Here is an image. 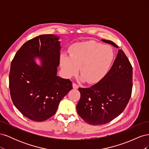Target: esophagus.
I'll list each match as a JSON object with an SVG mask.
<instances>
[{"label":"esophagus","mask_w":149,"mask_h":149,"mask_svg":"<svg viewBox=\"0 0 149 149\" xmlns=\"http://www.w3.org/2000/svg\"><path fill=\"white\" fill-rule=\"evenodd\" d=\"M79 88V86L76 84V83H73V89H78Z\"/></svg>","instance_id":"1"}]
</instances>
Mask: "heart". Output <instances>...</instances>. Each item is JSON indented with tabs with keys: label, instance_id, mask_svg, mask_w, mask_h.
Instances as JSON below:
<instances>
[{
	"label": "heart",
	"instance_id": "b5f03b06",
	"mask_svg": "<svg viewBox=\"0 0 149 149\" xmlns=\"http://www.w3.org/2000/svg\"><path fill=\"white\" fill-rule=\"evenodd\" d=\"M114 58L111 47L91 40L73 45L70 55H61L60 66L67 78L77 75L80 68V81L96 84L107 74Z\"/></svg>",
	"mask_w": 149,
	"mask_h": 149
}]
</instances>
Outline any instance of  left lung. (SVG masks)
I'll use <instances>...</instances> for the list:
<instances>
[{
  "label": "left lung",
  "mask_w": 149,
  "mask_h": 149,
  "mask_svg": "<svg viewBox=\"0 0 149 149\" xmlns=\"http://www.w3.org/2000/svg\"><path fill=\"white\" fill-rule=\"evenodd\" d=\"M116 48L111 40H101ZM132 67L122 49L111 68L101 81L87 88H79L80 100L76 106L78 115L91 125L105 124L123 112L131 96Z\"/></svg>",
  "instance_id": "obj_1"
}]
</instances>
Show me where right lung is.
Wrapping results in <instances>:
<instances>
[{"instance_id":"right-lung-1","label":"right lung","mask_w":149,"mask_h":149,"mask_svg":"<svg viewBox=\"0 0 149 149\" xmlns=\"http://www.w3.org/2000/svg\"><path fill=\"white\" fill-rule=\"evenodd\" d=\"M57 35H41L25 43L10 66L9 88L14 106L26 118L43 121L56 113L60 101L73 88L57 76L61 45ZM37 58L40 64L36 62Z\"/></svg>"}]
</instances>
